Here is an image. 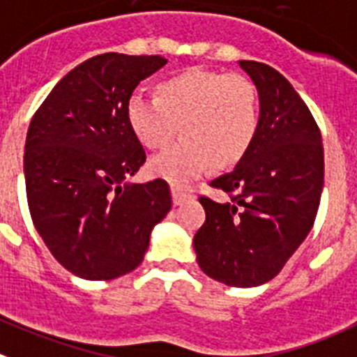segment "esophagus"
Here are the masks:
<instances>
[{"label": "esophagus", "instance_id": "34e87169", "mask_svg": "<svg viewBox=\"0 0 357 357\" xmlns=\"http://www.w3.org/2000/svg\"><path fill=\"white\" fill-rule=\"evenodd\" d=\"M171 190H172V202H174V206H179V204H183L186 199L190 197V194L183 192L181 188H178V186H172Z\"/></svg>", "mask_w": 357, "mask_h": 357}]
</instances>
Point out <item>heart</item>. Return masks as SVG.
Segmentation results:
<instances>
[{
	"label": "heart",
	"mask_w": 357,
	"mask_h": 357,
	"mask_svg": "<svg viewBox=\"0 0 357 357\" xmlns=\"http://www.w3.org/2000/svg\"><path fill=\"white\" fill-rule=\"evenodd\" d=\"M155 94H131L126 119L139 142L151 151L169 147L181 131V144L151 160L149 171L158 178L185 185L211 165L234 167L255 144L258 94L245 76L188 67L160 79Z\"/></svg>",
	"instance_id": "obj_1"
}]
</instances>
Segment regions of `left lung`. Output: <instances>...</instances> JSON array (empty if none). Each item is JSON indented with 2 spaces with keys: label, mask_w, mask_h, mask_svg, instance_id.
Wrapping results in <instances>:
<instances>
[{
  "label": "left lung",
  "mask_w": 357,
  "mask_h": 357,
  "mask_svg": "<svg viewBox=\"0 0 357 357\" xmlns=\"http://www.w3.org/2000/svg\"><path fill=\"white\" fill-rule=\"evenodd\" d=\"M238 63L258 89V135L242 162L210 183L231 201L199 197L206 220L194 249L211 279L250 288L275 278L313 227L324 147L310 108L281 73L255 60Z\"/></svg>",
  "instance_id": "1"
}]
</instances>
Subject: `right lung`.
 Here are the masks:
<instances>
[{
  "label": "right lung",
  "mask_w": 357,
  "mask_h": 357,
  "mask_svg": "<svg viewBox=\"0 0 357 357\" xmlns=\"http://www.w3.org/2000/svg\"><path fill=\"white\" fill-rule=\"evenodd\" d=\"M160 54L105 53L67 73L35 112L24 146L31 220L67 271L108 281L135 271L151 231L172 206L163 179L130 183L146 151L126 119Z\"/></svg>",
  "instance_id": "1"
}]
</instances>
